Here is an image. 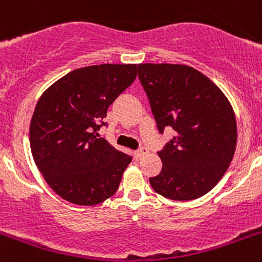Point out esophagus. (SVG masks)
<instances>
[{
    "label": "esophagus",
    "mask_w": 262,
    "mask_h": 262,
    "mask_svg": "<svg viewBox=\"0 0 262 262\" xmlns=\"http://www.w3.org/2000/svg\"><path fill=\"white\" fill-rule=\"evenodd\" d=\"M144 154H147V148L142 146L141 148H138L137 151H135V158H137V160H142V157H143Z\"/></svg>",
    "instance_id": "obj_1"
}]
</instances>
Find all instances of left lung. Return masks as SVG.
Here are the masks:
<instances>
[{"mask_svg":"<svg viewBox=\"0 0 262 262\" xmlns=\"http://www.w3.org/2000/svg\"><path fill=\"white\" fill-rule=\"evenodd\" d=\"M138 77L158 131H174L158 151L162 170L150 177L152 189L179 202L206 194L234 157L237 121L233 106L208 77L190 66L141 63Z\"/></svg>","mask_w":262,"mask_h":262,"instance_id":"8db88e82","label":"left lung"}]
</instances>
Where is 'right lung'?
<instances>
[{
	"label": "right lung",
	"instance_id": "add662e5",
	"mask_svg": "<svg viewBox=\"0 0 262 262\" xmlns=\"http://www.w3.org/2000/svg\"><path fill=\"white\" fill-rule=\"evenodd\" d=\"M137 78V64L73 70L41 95L29 125L37 169L60 198L95 206L118 190L133 157L98 138L108 106Z\"/></svg>",
	"mask_w": 262,
	"mask_h": 262
}]
</instances>
